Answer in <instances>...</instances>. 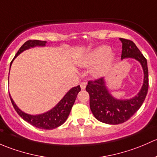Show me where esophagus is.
I'll use <instances>...</instances> for the list:
<instances>
[{"instance_id": "esophagus-1", "label": "esophagus", "mask_w": 157, "mask_h": 157, "mask_svg": "<svg viewBox=\"0 0 157 157\" xmlns=\"http://www.w3.org/2000/svg\"><path fill=\"white\" fill-rule=\"evenodd\" d=\"M86 85H87V82H82V83L80 84L81 88H82V90L85 89V88H86Z\"/></svg>"}]
</instances>
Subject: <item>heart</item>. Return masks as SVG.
<instances>
[{
	"instance_id": "1",
	"label": "heart",
	"mask_w": 157,
	"mask_h": 157,
	"mask_svg": "<svg viewBox=\"0 0 157 157\" xmlns=\"http://www.w3.org/2000/svg\"><path fill=\"white\" fill-rule=\"evenodd\" d=\"M110 54V48L108 46H101L100 48H97L94 51L90 52L88 56L85 57V59L82 61V65L84 67H89V66H94L99 63L102 62L106 59L108 60L111 58ZM102 70V68H100L97 70V73H100Z\"/></svg>"
}]
</instances>
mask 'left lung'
Returning a JSON list of instances; mask_svg holds the SVG:
<instances>
[{"mask_svg": "<svg viewBox=\"0 0 157 157\" xmlns=\"http://www.w3.org/2000/svg\"><path fill=\"white\" fill-rule=\"evenodd\" d=\"M122 43L121 58H135L140 63L144 72V85L138 96L130 100H116L109 94L103 78L88 81L86 90L90 96V108L98 120L111 125H118L128 120L143 104L149 87L147 59L132 41L120 38Z\"/></svg>", "mask_w": 157, "mask_h": 157, "instance_id": "obj_1", "label": "left lung"}]
</instances>
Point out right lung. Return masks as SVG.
Masks as SVG:
<instances>
[{"label": "right lung", "instance_id": "right-lung-1", "mask_svg": "<svg viewBox=\"0 0 157 157\" xmlns=\"http://www.w3.org/2000/svg\"><path fill=\"white\" fill-rule=\"evenodd\" d=\"M46 43L47 41H45L29 40V41H25L21 46L18 52L16 54L15 57H17L22 51L26 49H29V48H32V47L35 46H44ZM13 61V59L11 61L10 67ZM80 90L81 88L79 85L76 87H74L70 90H69V92L64 96V98L51 110L48 111V112L45 113L44 114L38 115V116H32V115H29L23 113L17 107V106L13 102L10 96V101L12 102V104L15 110L17 111V113L24 120L26 121L27 122H29V123L33 125V126L38 128L48 129V130H50V129H54L60 126L61 125H63L66 122L68 116L70 113L72 106H73L74 103H75L77 95H78V92Z\"/></svg>", "mask_w": 157, "mask_h": 157}]
</instances>
